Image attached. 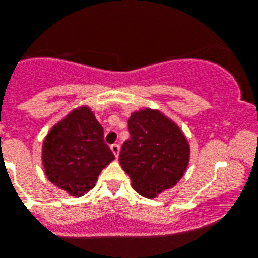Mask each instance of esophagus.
<instances>
[{
	"instance_id": "1",
	"label": "esophagus",
	"mask_w": 258,
	"mask_h": 258,
	"mask_svg": "<svg viewBox=\"0 0 258 258\" xmlns=\"http://www.w3.org/2000/svg\"><path fill=\"white\" fill-rule=\"evenodd\" d=\"M111 150L114 153V155H115V158L119 157V153H120V145L119 144H113L111 146Z\"/></svg>"
}]
</instances>
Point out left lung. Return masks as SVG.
<instances>
[{"instance_id": "1", "label": "left lung", "mask_w": 258, "mask_h": 258, "mask_svg": "<svg viewBox=\"0 0 258 258\" xmlns=\"http://www.w3.org/2000/svg\"><path fill=\"white\" fill-rule=\"evenodd\" d=\"M128 126L130 137L122 145L119 161L135 191L152 199L184 176L189 144L179 126L158 109L132 113Z\"/></svg>"}]
</instances>
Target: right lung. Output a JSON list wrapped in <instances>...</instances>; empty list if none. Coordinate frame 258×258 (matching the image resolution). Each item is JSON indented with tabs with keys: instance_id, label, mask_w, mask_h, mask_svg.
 Segmentation results:
<instances>
[{
	"instance_id": "add662e5",
	"label": "right lung",
	"mask_w": 258,
	"mask_h": 258,
	"mask_svg": "<svg viewBox=\"0 0 258 258\" xmlns=\"http://www.w3.org/2000/svg\"><path fill=\"white\" fill-rule=\"evenodd\" d=\"M115 159L90 107L80 106L54 124L42 145L48 179L73 197L95 187L101 170Z\"/></svg>"
}]
</instances>
